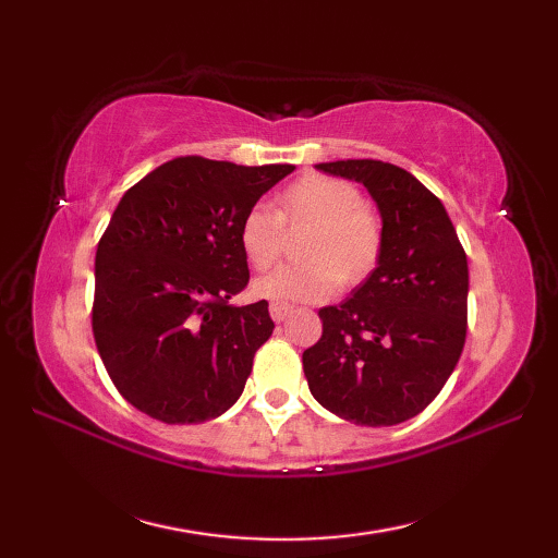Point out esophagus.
I'll return each instance as SVG.
<instances>
[{"label": "esophagus", "mask_w": 558, "mask_h": 558, "mask_svg": "<svg viewBox=\"0 0 558 558\" xmlns=\"http://www.w3.org/2000/svg\"><path fill=\"white\" fill-rule=\"evenodd\" d=\"M270 316H272V322H286V318L292 314V306L290 304H286V302H270Z\"/></svg>", "instance_id": "34e87169"}]
</instances>
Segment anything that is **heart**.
<instances>
[{"instance_id": "b5f03b06", "label": "heart", "mask_w": 558, "mask_h": 558, "mask_svg": "<svg viewBox=\"0 0 558 558\" xmlns=\"http://www.w3.org/2000/svg\"><path fill=\"white\" fill-rule=\"evenodd\" d=\"M282 228H310L300 244L304 264L280 266L254 280L252 292L272 302H324L338 290L360 286L384 252L381 220L362 194L336 177L306 174L280 196L278 216L254 206L240 222V248L254 268H268L282 248Z\"/></svg>"}]
</instances>
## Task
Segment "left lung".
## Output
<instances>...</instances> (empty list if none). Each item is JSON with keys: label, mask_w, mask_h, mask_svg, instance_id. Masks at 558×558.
I'll use <instances>...</instances> for the list:
<instances>
[{"label": "left lung", "mask_w": 558, "mask_h": 558, "mask_svg": "<svg viewBox=\"0 0 558 558\" xmlns=\"http://www.w3.org/2000/svg\"><path fill=\"white\" fill-rule=\"evenodd\" d=\"M366 186L384 222L378 266L352 298L324 306V333L304 350L312 396L362 426H393L441 393L468 333V256L441 201L381 160L318 162Z\"/></svg>", "instance_id": "obj_1"}]
</instances>
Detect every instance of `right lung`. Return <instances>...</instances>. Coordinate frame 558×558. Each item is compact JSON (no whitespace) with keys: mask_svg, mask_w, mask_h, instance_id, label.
<instances>
[{"mask_svg":"<svg viewBox=\"0 0 558 558\" xmlns=\"http://www.w3.org/2000/svg\"><path fill=\"white\" fill-rule=\"evenodd\" d=\"M294 165L174 158L122 196L96 252L93 336L126 402L165 424L216 420L240 400L270 338L248 282L240 222Z\"/></svg>","mask_w":558,"mask_h":558,"instance_id":"add662e5","label":"right lung"}]
</instances>
